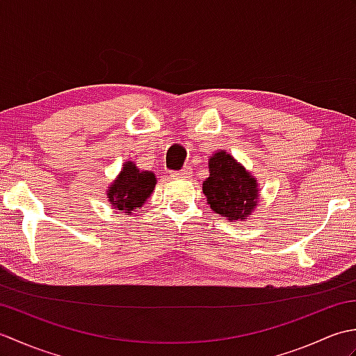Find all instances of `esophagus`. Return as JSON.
I'll return each instance as SVG.
<instances>
[{"label":"esophagus","mask_w":356,"mask_h":356,"mask_svg":"<svg viewBox=\"0 0 356 356\" xmlns=\"http://www.w3.org/2000/svg\"><path fill=\"white\" fill-rule=\"evenodd\" d=\"M170 176L172 179H190L193 176V170L191 168H182L180 171H171Z\"/></svg>","instance_id":"obj_1"}]
</instances>
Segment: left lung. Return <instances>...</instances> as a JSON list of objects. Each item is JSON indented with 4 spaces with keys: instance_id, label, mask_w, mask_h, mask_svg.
<instances>
[{
    "instance_id": "8db88e82",
    "label": "left lung",
    "mask_w": 356,
    "mask_h": 356,
    "mask_svg": "<svg viewBox=\"0 0 356 356\" xmlns=\"http://www.w3.org/2000/svg\"><path fill=\"white\" fill-rule=\"evenodd\" d=\"M209 177L203 182V194L216 214L228 220H245L259 205V185L245 166L226 151L209 159Z\"/></svg>"
}]
</instances>
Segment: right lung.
<instances>
[{
	"label": "right lung",
	"mask_w": 356,
	"mask_h": 356,
	"mask_svg": "<svg viewBox=\"0 0 356 356\" xmlns=\"http://www.w3.org/2000/svg\"><path fill=\"white\" fill-rule=\"evenodd\" d=\"M156 176L153 171H140L136 163L125 162L115 182L108 186L107 197L110 205L130 214L133 209L140 208L154 191Z\"/></svg>",
	"instance_id": "obj_1"
}]
</instances>
